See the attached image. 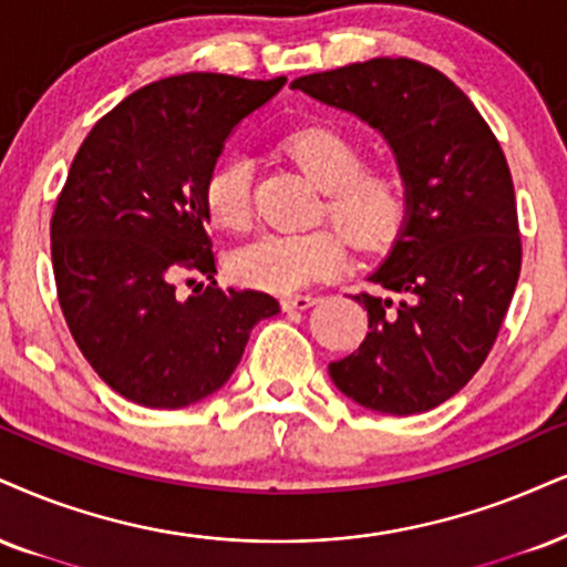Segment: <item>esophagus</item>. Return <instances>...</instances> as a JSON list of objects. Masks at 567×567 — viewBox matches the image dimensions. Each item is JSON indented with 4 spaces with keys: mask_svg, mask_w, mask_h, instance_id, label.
<instances>
[{
    "mask_svg": "<svg viewBox=\"0 0 567 567\" xmlns=\"http://www.w3.org/2000/svg\"><path fill=\"white\" fill-rule=\"evenodd\" d=\"M316 302H318V297H312V295H291V297L281 299V307L286 312H291V310H307V307H312Z\"/></svg>",
    "mask_w": 567,
    "mask_h": 567,
    "instance_id": "34e87169",
    "label": "esophagus"
}]
</instances>
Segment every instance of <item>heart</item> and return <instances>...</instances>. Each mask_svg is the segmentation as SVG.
Returning a JSON list of instances; mask_svg holds the SVG:
<instances>
[{
  "label": "heart",
  "mask_w": 567,
  "mask_h": 567,
  "mask_svg": "<svg viewBox=\"0 0 567 567\" xmlns=\"http://www.w3.org/2000/svg\"><path fill=\"white\" fill-rule=\"evenodd\" d=\"M286 152L326 192V209L360 249H383L408 220V181L396 165H362L365 150L337 125H305L286 136ZM205 205L215 223L241 228L251 209V159L226 155L209 167ZM344 239L331 228L265 230L234 249L236 281L265 291H295L344 262Z\"/></svg>",
  "instance_id": "obj_1"
}]
</instances>
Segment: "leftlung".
I'll use <instances>...</instances> for the list:
<instances>
[{
	"mask_svg": "<svg viewBox=\"0 0 567 567\" xmlns=\"http://www.w3.org/2000/svg\"><path fill=\"white\" fill-rule=\"evenodd\" d=\"M291 89L379 131L410 194L408 220L368 276L379 295H354L368 310V337L328 373L368 410L439 408L484 365L520 276L505 152L463 89L417 60L354 62L302 75Z\"/></svg>",
	"mask_w": 567,
	"mask_h": 567,
	"instance_id": "obj_1",
	"label": "left lung"
}]
</instances>
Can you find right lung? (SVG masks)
Segmentation results:
<instances>
[{"label":"right lung","instance_id":"obj_1","mask_svg":"<svg viewBox=\"0 0 567 567\" xmlns=\"http://www.w3.org/2000/svg\"><path fill=\"white\" fill-rule=\"evenodd\" d=\"M284 83L155 81L96 121L70 165L52 215L58 299L83 358L125 400L157 410L205 400L239 365L251 328L281 312L265 291H223L213 278L205 181L230 131ZM186 275L210 286L181 300Z\"/></svg>","mask_w":567,"mask_h":567}]
</instances>
